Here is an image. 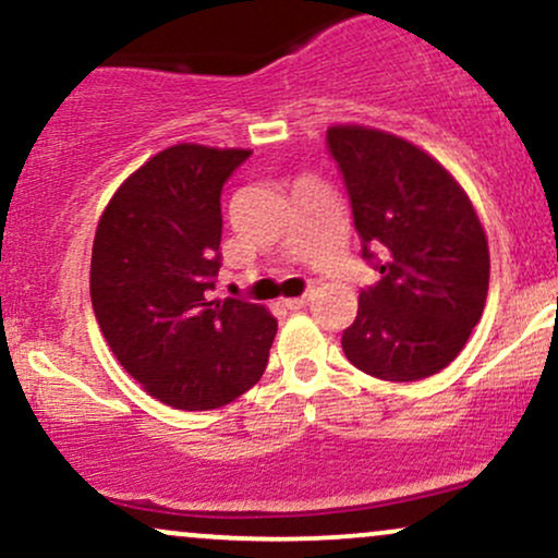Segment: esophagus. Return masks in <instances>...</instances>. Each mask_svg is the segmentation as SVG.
<instances>
[{
    "mask_svg": "<svg viewBox=\"0 0 558 558\" xmlns=\"http://www.w3.org/2000/svg\"><path fill=\"white\" fill-rule=\"evenodd\" d=\"M310 293H304V296H296V299H283V304L288 306V310H301V306L310 304Z\"/></svg>",
    "mask_w": 558,
    "mask_h": 558,
    "instance_id": "34e87169",
    "label": "esophagus"
}]
</instances>
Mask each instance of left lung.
Wrapping results in <instances>:
<instances>
[{
	"instance_id": "left-lung-1",
	"label": "left lung",
	"mask_w": 558,
	"mask_h": 558,
	"mask_svg": "<svg viewBox=\"0 0 558 558\" xmlns=\"http://www.w3.org/2000/svg\"><path fill=\"white\" fill-rule=\"evenodd\" d=\"M328 151L349 191L362 257L380 272L343 330L345 360L393 383L440 373L488 296V239L475 207L444 165L399 136L332 125Z\"/></svg>"
}]
</instances>
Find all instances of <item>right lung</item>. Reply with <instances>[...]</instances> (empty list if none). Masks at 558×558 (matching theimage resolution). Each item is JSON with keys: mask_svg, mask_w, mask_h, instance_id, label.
Returning a JSON list of instances; mask_svg holds the SVG:
<instances>
[{"mask_svg": "<svg viewBox=\"0 0 558 558\" xmlns=\"http://www.w3.org/2000/svg\"><path fill=\"white\" fill-rule=\"evenodd\" d=\"M248 155L198 144L159 151L114 191L94 235L101 336L146 393L185 412L246 393L278 332L265 306L207 299L222 265V185Z\"/></svg>", "mask_w": 558, "mask_h": 558, "instance_id": "right-lung-1", "label": "right lung"}]
</instances>
